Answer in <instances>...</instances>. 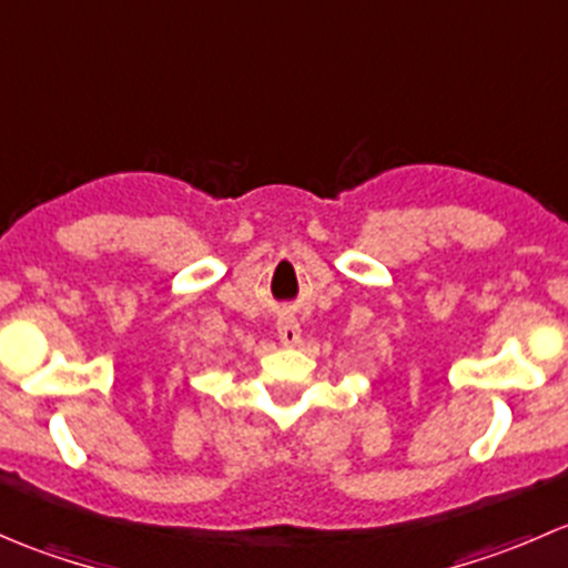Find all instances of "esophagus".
<instances>
[{
	"label": "esophagus",
	"mask_w": 568,
	"mask_h": 568,
	"mask_svg": "<svg viewBox=\"0 0 568 568\" xmlns=\"http://www.w3.org/2000/svg\"><path fill=\"white\" fill-rule=\"evenodd\" d=\"M277 335H280V343H285V346H296L302 337V329L294 318H280Z\"/></svg>",
	"instance_id": "esophagus-1"
}]
</instances>
